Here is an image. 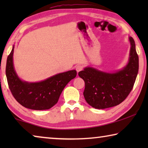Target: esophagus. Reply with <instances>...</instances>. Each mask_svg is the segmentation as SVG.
<instances>
[{"mask_svg": "<svg viewBox=\"0 0 148 148\" xmlns=\"http://www.w3.org/2000/svg\"><path fill=\"white\" fill-rule=\"evenodd\" d=\"M82 69H83V66H82L81 64H78L76 66V70L77 72H79V71H81Z\"/></svg>", "mask_w": 148, "mask_h": 148, "instance_id": "1", "label": "esophagus"}]
</instances>
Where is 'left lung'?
Instances as JSON below:
<instances>
[{"label": "left lung", "instance_id": "8db88e82", "mask_svg": "<svg viewBox=\"0 0 148 148\" xmlns=\"http://www.w3.org/2000/svg\"><path fill=\"white\" fill-rule=\"evenodd\" d=\"M131 44L129 61L121 69L104 72L86 66L78 75L85 82L84 96L90 106L97 109L113 107L124 101L133 87L138 72V56L133 38Z\"/></svg>", "mask_w": 148, "mask_h": 148}]
</instances>
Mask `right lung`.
<instances>
[{"label":"right lung","instance_id":"obj_1","mask_svg":"<svg viewBox=\"0 0 148 148\" xmlns=\"http://www.w3.org/2000/svg\"><path fill=\"white\" fill-rule=\"evenodd\" d=\"M7 58L6 75L12 95L19 103L27 108L34 110H48L58 102L62 90L77 72L72 70L54 75L44 80L29 82L22 80L17 74L14 65V49Z\"/></svg>","mask_w":148,"mask_h":148}]
</instances>
